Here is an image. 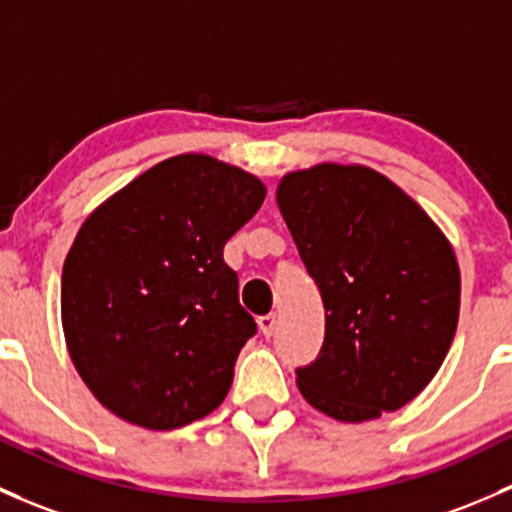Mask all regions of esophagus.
Returning a JSON list of instances; mask_svg holds the SVG:
<instances>
[{
	"mask_svg": "<svg viewBox=\"0 0 512 512\" xmlns=\"http://www.w3.org/2000/svg\"><path fill=\"white\" fill-rule=\"evenodd\" d=\"M257 324H260V331L265 333L267 338H270L274 333V328H277V316L265 314V316H260V319H257Z\"/></svg>",
	"mask_w": 512,
	"mask_h": 512,
	"instance_id": "34e87169",
	"label": "esophagus"
}]
</instances>
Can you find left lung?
Returning <instances> with one entry per match:
<instances>
[{"instance_id":"1","label":"left lung","mask_w":512,"mask_h":512,"mask_svg":"<svg viewBox=\"0 0 512 512\" xmlns=\"http://www.w3.org/2000/svg\"><path fill=\"white\" fill-rule=\"evenodd\" d=\"M277 206L326 309L319 358L297 368L304 400L341 422L405 407L437 375L459 324L449 240L365 166L287 174Z\"/></svg>"}]
</instances>
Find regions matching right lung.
<instances>
[{"label": "right lung", "mask_w": 512, "mask_h": 512, "mask_svg": "<svg viewBox=\"0 0 512 512\" xmlns=\"http://www.w3.org/2000/svg\"><path fill=\"white\" fill-rule=\"evenodd\" d=\"M265 193L238 166L181 154L78 230L61 277L63 333L83 383L120 419L166 432L225 400L257 324L223 247Z\"/></svg>", "instance_id": "right-lung-1"}]
</instances>
